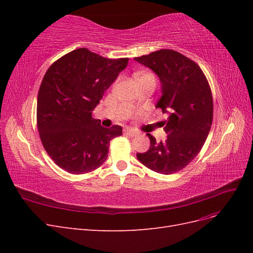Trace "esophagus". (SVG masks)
I'll use <instances>...</instances> for the list:
<instances>
[{
    "mask_svg": "<svg viewBox=\"0 0 253 253\" xmlns=\"http://www.w3.org/2000/svg\"><path fill=\"white\" fill-rule=\"evenodd\" d=\"M125 134L126 135H127V136H129V137H134L136 134H135V132H132V131H127V129H126V131H125Z\"/></svg>",
    "mask_w": 253,
    "mask_h": 253,
    "instance_id": "34e87169",
    "label": "esophagus"
}]
</instances>
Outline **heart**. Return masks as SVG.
<instances>
[{
	"mask_svg": "<svg viewBox=\"0 0 253 253\" xmlns=\"http://www.w3.org/2000/svg\"><path fill=\"white\" fill-rule=\"evenodd\" d=\"M134 78L136 80V82H139V81H144V80H150L152 82L156 81L155 79V76L153 75L152 73H148V72H143V73H137L135 74Z\"/></svg>",
	"mask_w": 253,
	"mask_h": 253,
	"instance_id": "b5f03b06",
	"label": "heart"
}]
</instances>
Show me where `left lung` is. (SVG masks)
Listing matches in <instances>:
<instances>
[{"mask_svg": "<svg viewBox=\"0 0 253 253\" xmlns=\"http://www.w3.org/2000/svg\"><path fill=\"white\" fill-rule=\"evenodd\" d=\"M154 72L162 83L156 104L168 115L162 122L165 141L150 138V149L137 158L152 171L173 174L188 166L202 150L213 119V99L205 74L194 61L172 49H160L134 58Z\"/></svg>", "mask_w": 253, "mask_h": 253, "instance_id": "8db88e82", "label": "left lung"}]
</instances>
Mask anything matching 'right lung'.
Returning <instances> with one entry per match:
<instances>
[{"instance_id":"right-lung-1","label":"right lung","mask_w":253,"mask_h":253,"mask_svg":"<svg viewBox=\"0 0 253 253\" xmlns=\"http://www.w3.org/2000/svg\"><path fill=\"white\" fill-rule=\"evenodd\" d=\"M127 62L128 58L108 59L78 48L45 73L38 94V131L45 151L61 169L88 173L108 158L110 141L122 135V127H103L93 112Z\"/></svg>"}]
</instances>
